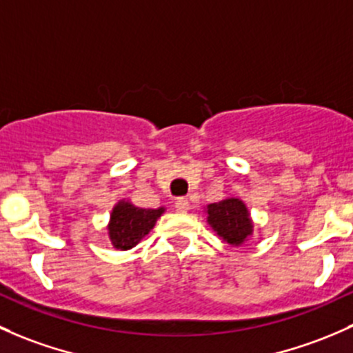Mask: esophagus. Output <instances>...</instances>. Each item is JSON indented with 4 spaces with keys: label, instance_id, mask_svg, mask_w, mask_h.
Masks as SVG:
<instances>
[{
    "label": "esophagus",
    "instance_id": "1",
    "mask_svg": "<svg viewBox=\"0 0 353 353\" xmlns=\"http://www.w3.org/2000/svg\"><path fill=\"white\" fill-rule=\"evenodd\" d=\"M174 208H176L177 213H186V211L189 210V201L186 198H179L174 201Z\"/></svg>",
    "mask_w": 353,
    "mask_h": 353
}]
</instances>
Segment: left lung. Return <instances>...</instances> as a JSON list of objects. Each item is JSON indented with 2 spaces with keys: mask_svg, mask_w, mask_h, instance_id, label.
<instances>
[{
  "mask_svg": "<svg viewBox=\"0 0 353 353\" xmlns=\"http://www.w3.org/2000/svg\"><path fill=\"white\" fill-rule=\"evenodd\" d=\"M208 223L230 245H242L252 235L250 214L240 199L228 198L208 205Z\"/></svg>",
  "mask_w": 353,
  "mask_h": 353,
  "instance_id": "1",
  "label": "left lung"
}]
</instances>
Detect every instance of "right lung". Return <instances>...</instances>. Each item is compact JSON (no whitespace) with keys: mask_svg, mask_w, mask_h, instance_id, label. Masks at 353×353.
<instances>
[{"mask_svg":"<svg viewBox=\"0 0 353 353\" xmlns=\"http://www.w3.org/2000/svg\"><path fill=\"white\" fill-rule=\"evenodd\" d=\"M164 213V208L159 210H143L133 206L128 201H120L113 208L108 225L110 240L114 248L128 250L135 247L143 236L154 228L155 221Z\"/></svg>","mask_w":353,"mask_h":353,"instance_id":"right-lung-1","label":"right lung"}]
</instances>
